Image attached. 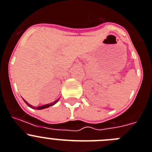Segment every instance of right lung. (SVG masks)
<instances>
[{
    "label": "right lung",
    "instance_id": "add662e5",
    "mask_svg": "<svg viewBox=\"0 0 152 152\" xmlns=\"http://www.w3.org/2000/svg\"><path fill=\"white\" fill-rule=\"evenodd\" d=\"M59 99H56V101L53 102H51V103L47 104V105H41V106H38V107H34V106H32V105H30V104H29L28 102H27V101H25L24 99H23V101H24L25 102H26V104H27V105H28L29 107H30V108H33V109H46V108H48V107H50V106H52V105H55V104H56V102H57L59 101Z\"/></svg>",
    "mask_w": 152,
    "mask_h": 152
}]
</instances>
